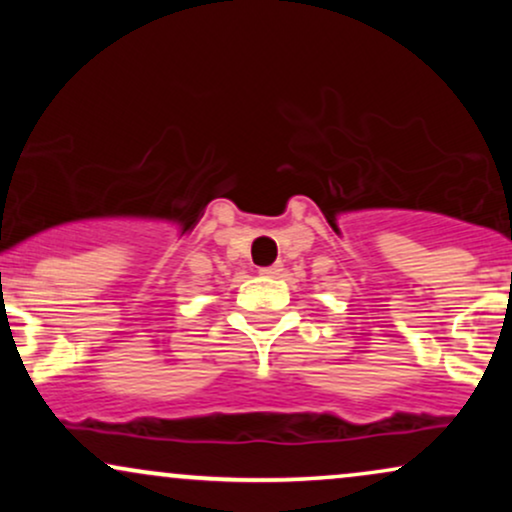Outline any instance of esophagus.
I'll return each instance as SVG.
<instances>
[{"instance_id":"34e87169","label":"esophagus","mask_w":512,"mask_h":512,"mask_svg":"<svg viewBox=\"0 0 512 512\" xmlns=\"http://www.w3.org/2000/svg\"><path fill=\"white\" fill-rule=\"evenodd\" d=\"M262 276H267V279H274V276L281 274V264H274V267H264L260 269Z\"/></svg>"}]
</instances>
